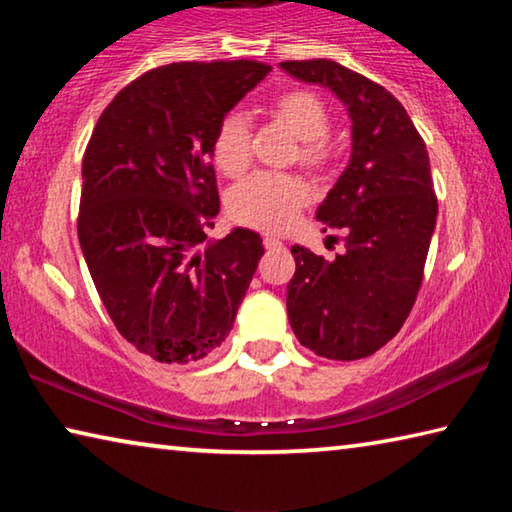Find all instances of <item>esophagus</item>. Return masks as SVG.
Wrapping results in <instances>:
<instances>
[{"instance_id": "1", "label": "esophagus", "mask_w": 512, "mask_h": 512, "mask_svg": "<svg viewBox=\"0 0 512 512\" xmlns=\"http://www.w3.org/2000/svg\"><path fill=\"white\" fill-rule=\"evenodd\" d=\"M264 246H266L268 250H273V248H282L284 244H282L280 239H275V237H271V235H266V237H264Z\"/></svg>"}]
</instances>
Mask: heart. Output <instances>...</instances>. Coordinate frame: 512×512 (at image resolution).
<instances>
[{
  "instance_id": "b5f03b06",
  "label": "heart",
  "mask_w": 512,
  "mask_h": 512,
  "mask_svg": "<svg viewBox=\"0 0 512 512\" xmlns=\"http://www.w3.org/2000/svg\"><path fill=\"white\" fill-rule=\"evenodd\" d=\"M275 117L287 124L302 142L300 158L311 169L329 160L325 137L332 128V115L325 101L309 90H291L273 103ZM212 155L228 176H239L250 164V128L244 112L232 110L216 128ZM309 192L298 178L277 173H255L235 187L230 196V214L237 223L266 232H284L298 221Z\"/></svg>"
}]
</instances>
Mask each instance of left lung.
Instances as JSON below:
<instances>
[{"label":"left lung","mask_w":512,"mask_h":512,"mask_svg":"<svg viewBox=\"0 0 512 512\" xmlns=\"http://www.w3.org/2000/svg\"><path fill=\"white\" fill-rule=\"evenodd\" d=\"M280 69L332 92L352 124L348 167L316 210L323 232L341 230L348 250L329 262L291 248L289 323L318 357H370L400 332L422 284L438 216L427 146L402 103L366 76L327 58Z\"/></svg>","instance_id":"obj_1"}]
</instances>
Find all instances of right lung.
<instances>
[{"label": "right lung", "instance_id": "obj_1", "mask_svg": "<svg viewBox=\"0 0 512 512\" xmlns=\"http://www.w3.org/2000/svg\"><path fill=\"white\" fill-rule=\"evenodd\" d=\"M268 72L255 60L151 69L110 101L85 149V264L119 334L160 363L219 348L264 255L253 230L214 241L205 228L221 210L216 128Z\"/></svg>", "mask_w": 512, "mask_h": 512}]
</instances>
